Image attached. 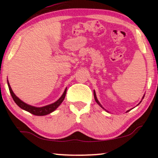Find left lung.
Wrapping results in <instances>:
<instances>
[{
    "label": "left lung",
    "instance_id": "left-lung-1",
    "mask_svg": "<svg viewBox=\"0 0 158 158\" xmlns=\"http://www.w3.org/2000/svg\"><path fill=\"white\" fill-rule=\"evenodd\" d=\"M94 98H95V101H96V103H98V104L99 106H101V108H103V107H102V106H101V105L100 104V103H99V101H98V99H97V97H96V92L94 91Z\"/></svg>",
    "mask_w": 158,
    "mask_h": 158
}]
</instances>
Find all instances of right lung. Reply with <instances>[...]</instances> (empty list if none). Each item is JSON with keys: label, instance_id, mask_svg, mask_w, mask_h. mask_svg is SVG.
<instances>
[{"label": "right lung", "instance_id": "1", "mask_svg": "<svg viewBox=\"0 0 158 158\" xmlns=\"http://www.w3.org/2000/svg\"><path fill=\"white\" fill-rule=\"evenodd\" d=\"M8 88H9L10 94L11 95L12 98L15 101V103H16V104L21 108V109L25 110V111L29 112V113H31L36 116H44V115H47V114H50L52 111H55V110L57 109L60 104H61L62 101H63V100L64 99V97H65L66 92H67V89H65V90H64L63 93V94H62V96L60 97V98L58 99L56 102L52 103V104H49L48 106H46L37 108V107L32 106L28 105L24 102H23L22 101H21L20 99H19L18 97L14 94V92H13V90L11 89V88H10L8 82Z\"/></svg>", "mask_w": 158, "mask_h": 158}]
</instances>
